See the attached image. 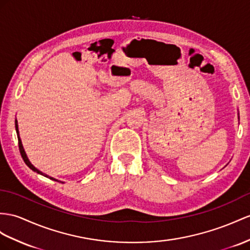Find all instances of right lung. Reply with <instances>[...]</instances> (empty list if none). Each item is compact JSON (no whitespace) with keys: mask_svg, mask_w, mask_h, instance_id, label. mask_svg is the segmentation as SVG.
I'll list each match as a JSON object with an SVG mask.
<instances>
[{"mask_svg":"<svg viewBox=\"0 0 250 250\" xmlns=\"http://www.w3.org/2000/svg\"><path fill=\"white\" fill-rule=\"evenodd\" d=\"M16 131H17V135H18V140H19V149H20V153H21V156H22V158H23V161H24V163L26 164L28 167L33 170V171H35V172H37V173H39V174H41V175H44V176H46V177H48V178H50V180H53V181H56V182H59V181H57V180H55L54 177H50V176H48V175H46V174H44V173H42L41 171H39L38 170L36 167H34L33 165H31V163L29 162V159H28V157H27V155H26V153H25V151H24V148H23V145H22V142H21V138H20V135H19V129H18V121L16 120Z\"/></svg>","mask_w":250,"mask_h":250,"instance_id":"add662e5","label":"right lung"}]
</instances>
